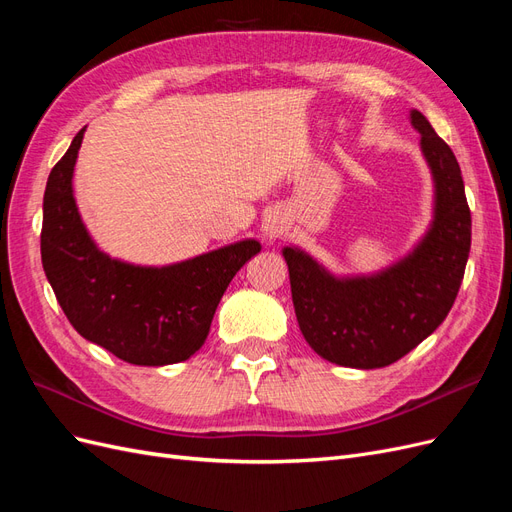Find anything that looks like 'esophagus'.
I'll return each instance as SVG.
<instances>
[{
	"label": "esophagus",
	"mask_w": 512,
	"mask_h": 512,
	"mask_svg": "<svg viewBox=\"0 0 512 512\" xmlns=\"http://www.w3.org/2000/svg\"><path fill=\"white\" fill-rule=\"evenodd\" d=\"M281 231H284V226H281V222L277 218H269L264 220V233H267V237H277Z\"/></svg>",
	"instance_id": "1"
}]
</instances>
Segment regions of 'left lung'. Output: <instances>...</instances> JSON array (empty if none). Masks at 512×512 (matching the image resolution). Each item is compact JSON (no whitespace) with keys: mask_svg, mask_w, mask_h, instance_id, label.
I'll use <instances>...</instances> for the list:
<instances>
[{"mask_svg":"<svg viewBox=\"0 0 512 512\" xmlns=\"http://www.w3.org/2000/svg\"><path fill=\"white\" fill-rule=\"evenodd\" d=\"M411 122L436 182L434 222L413 254L381 275L334 279L301 250H284L298 326L334 364H394L443 324L462 286L472 235L462 171L424 114L413 110Z\"/></svg>","mask_w":512,"mask_h":512,"instance_id":"1","label":"left lung"}]
</instances>
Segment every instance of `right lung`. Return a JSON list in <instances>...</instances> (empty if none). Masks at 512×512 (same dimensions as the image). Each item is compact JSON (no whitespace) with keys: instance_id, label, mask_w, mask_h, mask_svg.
Segmentation results:
<instances>
[{"instance_id":"right-lung-1","label":"right lung","mask_w":512,"mask_h":512,"mask_svg":"<svg viewBox=\"0 0 512 512\" xmlns=\"http://www.w3.org/2000/svg\"><path fill=\"white\" fill-rule=\"evenodd\" d=\"M82 137L84 129L46 182L44 273L69 324L86 341L137 366L184 362L205 343L224 290L260 243L245 239L163 269L105 256L88 237L72 195Z\"/></svg>"}]
</instances>
